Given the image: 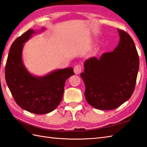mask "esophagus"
Listing matches in <instances>:
<instances>
[{
  "instance_id": "34e87169",
  "label": "esophagus",
  "mask_w": 147,
  "mask_h": 147,
  "mask_svg": "<svg viewBox=\"0 0 147 147\" xmlns=\"http://www.w3.org/2000/svg\"><path fill=\"white\" fill-rule=\"evenodd\" d=\"M82 70V67L80 64H77L74 67V72L76 74H80Z\"/></svg>"
}]
</instances>
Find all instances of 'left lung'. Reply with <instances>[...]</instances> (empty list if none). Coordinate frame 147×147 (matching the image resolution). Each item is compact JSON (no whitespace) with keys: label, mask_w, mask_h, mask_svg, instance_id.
<instances>
[{"label":"left lung","mask_w":147,"mask_h":147,"mask_svg":"<svg viewBox=\"0 0 147 147\" xmlns=\"http://www.w3.org/2000/svg\"><path fill=\"white\" fill-rule=\"evenodd\" d=\"M120 40L112 52L84 63L81 73L85 84L86 100L95 109L112 110L131 96L139 69L138 52L131 37L117 29Z\"/></svg>","instance_id":"obj_1"}]
</instances>
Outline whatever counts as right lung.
I'll use <instances>...</instances> for the list:
<instances>
[{
  "label": "right lung",
  "mask_w": 147,
  "mask_h": 147,
  "mask_svg": "<svg viewBox=\"0 0 147 147\" xmlns=\"http://www.w3.org/2000/svg\"><path fill=\"white\" fill-rule=\"evenodd\" d=\"M34 33L33 30H28L12 43L5 64V77L14 100L21 108L43 114L53 111L60 104L65 81L74 73L73 68L67 67L42 77L31 74L23 63L22 51L24 43Z\"/></svg>",
  "instance_id": "obj_1"
}]
</instances>
